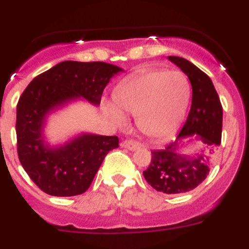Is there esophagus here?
<instances>
[{
    "label": "esophagus",
    "mask_w": 249,
    "mask_h": 249,
    "mask_svg": "<svg viewBox=\"0 0 249 249\" xmlns=\"http://www.w3.org/2000/svg\"><path fill=\"white\" fill-rule=\"evenodd\" d=\"M121 147L129 149V151H136V149L140 148L141 143L135 140H124L121 142Z\"/></svg>",
    "instance_id": "esophagus-1"
}]
</instances>
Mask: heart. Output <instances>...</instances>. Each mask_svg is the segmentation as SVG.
<instances>
[{
	"instance_id": "heart-1",
	"label": "heart",
	"mask_w": 249,
	"mask_h": 249,
	"mask_svg": "<svg viewBox=\"0 0 249 249\" xmlns=\"http://www.w3.org/2000/svg\"><path fill=\"white\" fill-rule=\"evenodd\" d=\"M191 98V83L181 71L164 68L146 70L118 87L116 105L137 116L140 129L151 137H162L175 131L186 114ZM108 112L118 123L124 122L114 106Z\"/></svg>"
}]
</instances>
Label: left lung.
<instances>
[{"label": "left lung", "mask_w": 249, "mask_h": 249, "mask_svg": "<svg viewBox=\"0 0 249 249\" xmlns=\"http://www.w3.org/2000/svg\"><path fill=\"white\" fill-rule=\"evenodd\" d=\"M168 59L190 78L192 105L177 138L163 148L152 151L151 162L143 176L158 192L177 195L195 190L210 173V155L213 147L221 144L223 109L212 81L203 71L182 57L169 56ZM186 138L204 144L193 158L178 153L180 141Z\"/></svg>", "instance_id": "obj_1"}]
</instances>
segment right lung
<instances>
[{"instance_id":"1","label":"right lung","mask_w":249,"mask_h":249,"mask_svg":"<svg viewBox=\"0 0 249 249\" xmlns=\"http://www.w3.org/2000/svg\"><path fill=\"white\" fill-rule=\"evenodd\" d=\"M122 68L106 62L65 61L35 77L17 103L16 135L19 162L39 190L57 197L89 190L106 155L117 148V136L81 135L65 146L45 143L46 114L83 97L100 105L103 89Z\"/></svg>"}]
</instances>
